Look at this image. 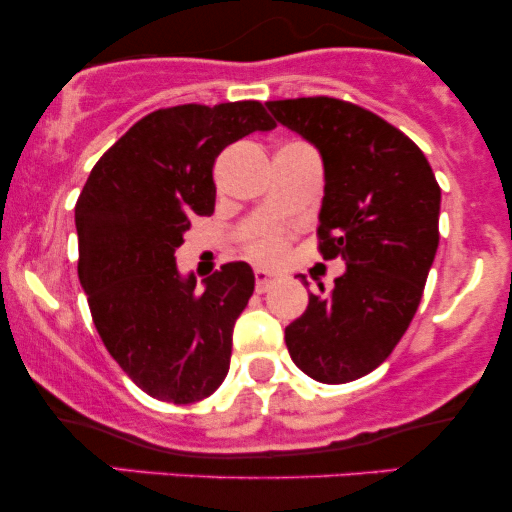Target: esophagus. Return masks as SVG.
<instances>
[{
  "label": "esophagus",
  "instance_id": "obj_1",
  "mask_svg": "<svg viewBox=\"0 0 512 512\" xmlns=\"http://www.w3.org/2000/svg\"><path fill=\"white\" fill-rule=\"evenodd\" d=\"M274 284H279V276L267 272V269H257L255 272V289L257 293H267Z\"/></svg>",
  "mask_w": 512,
  "mask_h": 512
}]
</instances>
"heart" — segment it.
<instances>
[{"label": "heart", "instance_id": "1", "mask_svg": "<svg viewBox=\"0 0 512 512\" xmlns=\"http://www.w3.org/2000/svg\"><path fill=\"white\" fill-rule=\"evenodd\" d=\"M286 252V236L279 231L264 233L262 238H257L255 243L250 245V255L252 260L262 262V264H274L284 257Z\"/></svg>", "mask_w": 512, "mask_h": 512}]
</instances>
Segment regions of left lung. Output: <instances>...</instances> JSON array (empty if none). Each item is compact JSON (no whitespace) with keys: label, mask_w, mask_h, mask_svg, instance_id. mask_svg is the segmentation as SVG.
<instances>
[{"label":"left lung","mask_w":512,"mask_h":512,"mask_svg":"<svg viewBox=\"0 0 512 512\" xmlns=\"http://www.w3.org/2000/svg\"><path fill=\"white\" fill-rule=\"evenodd\" d=\"M269 113L320 151V252L346 272L286 327L305 375L363 378L392 354L421 303L438 250L440 187L424 151L383 117L339 98L269 101Z\"/></svg>","instance_id":"obj_1"}]
</instances>
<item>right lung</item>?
I'll return each instance as SVG.
<instances>
[{
	"label": "right lung",
	"mask_w": 512,
	"mask_h": 512,
	"mask_svg": "<svg viewBox=\"0 0 512 512\" xmlns=\"http://www.w3.org/2000/svg\"><path fill=\"white\" fill-rule=\"evenodd\" d=\"M274 127L257 101L156 110L105 151L76 202L79 281L93 325L120 368L161 402L214 395L231 366L233 325L255 274L248 262H228L197 291L175 250L192 216L214 214L216 156Z\"/></svg>",
	"instance_id": "add662e5"
}]
</instances>
